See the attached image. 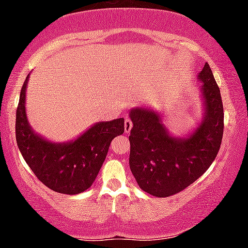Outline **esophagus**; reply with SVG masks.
I'll list each match as a JSON object with an SVG mask.
<instances>
[{
    "label": "esophagus",
    "instance_id": "esophagus-1",
    "mask_svg": "<svg viewBox=\"0 0 248 248\" xmlns=\"http://www.w3.org/2000/svg\"><path fill=\"white\" fill-rule=\"evenodd\" d=\"M133 128V122L129 120V119H126V121H124V133H129L130 130H132Z\"/></svg>",
    "mask_w": 248,
    "mask_h": 248
}]
</instances>
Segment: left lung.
I'll return each mask as SVG.
<instances>
[{
    "label": "left lung",
    "instance_id": "8db88e82",
    "mask_svg": "<svg viewBox=\"0 0 248 248\" xmlns=\"http://www.w3.org/2000/svg\"><path fill=\"white\" fill-rule=\"evenodd\" d=\"M198 79L203 107L201 122L186 136L169 132L159 112L137 106L129 112V166L140 188L157 198L184 190L209 169L218 153L224 129V113L219 88L209 64Z\"/></svg>",
    "mask_w": 248,
    "mask_h": 248
}]
</instances>
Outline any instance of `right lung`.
Instances as JSON below:
<instances>
[{
  "label": "right lung",
  "instance_id": "1",
  "mask_svg": "<svg viewBox=\"0 0 248 248\" xmlns=\"http://www.w3.org/2000/svg\"><path fill=\"white\" fill-rule=\"evenodd\" d=\"M20 91L16 113V140L20 154L39 180L54 192L75 195L90 188L105 160L109 144L124 132V119L97 122L69 142L56 143L32 129L26 115V89Z\"/></svg>",
  "mask_w": 248,
  "mask_h": 248
}]
</instances>
